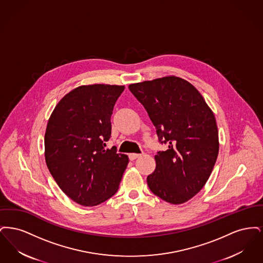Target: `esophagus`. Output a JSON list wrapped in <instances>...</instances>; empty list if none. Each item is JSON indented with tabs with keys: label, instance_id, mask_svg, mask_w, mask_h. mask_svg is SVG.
<instances>
[{
	"label": "esophagus",
	"instance_id": "34e87169",
	"mask_svg": "<svg viewBox=\"0 0 263 263\" xmlns=\"http://www.w3.org/2000/svg\"><path fill=\"white\" fill-rule=\"evenodd\" d=\"M141 155L140 154H130L129 155V159L131 160V161H134V160H136L137 158H139Z\"/></svg>",
	"mask_w": 263,
	"mask_h": 263
}]
</instances>
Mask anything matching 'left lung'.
Listing matches in <instances>:
<instances>
[{"label": "left lung", "instance_id": "8db88e82", "mask_svg": "<svg viewBox=\"0 0 263 263\" xmlns=\"http://www.w3.org/2000/svg\"><path fill=\"white\" fill-rule=\"evenodd\" d=\"M130 91L145 107L161 144L151 191L172 204L195 196L212 173L219 153L216 119L200 92L187 81L164 77L132 84Z\"/></svg>", "mask_w": 263, "mask_h": 263}]
</instances>
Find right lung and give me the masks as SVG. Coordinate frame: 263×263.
Returning <instances> with one entry per match:
<instances>
[{"label":"right lung","mask_w":263,"mask_h":263,"mask_svg":"<svg viewBox=\"0 0 263 263\" xmlns=\"http://www.w3.org/2000/svg\"><path fill=\"white\" fill-rule=\"evenodd\" d=\"M124 86H81L58 102L45 132V161L63 192L83 206L109 199L129 162L116 147L105 149L111 136L113 107Z\"/></svg>","instance_id":"right-lung-1"}]
</instances>
